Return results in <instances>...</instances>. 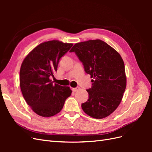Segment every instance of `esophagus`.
Listing matches in <instances>:
<instances>
[{"label":"esophagus","mask_w":152,"mask_h":152,"mask_svg":"<svg viewBox=\"0 0 152 152\" xmlns=\"http://www.w3.org/2000/svg\"><path fill=\"white\" fill-rule=\"evenodd\" d=\"M80 89V87H74V88H72V91L73 92H76L77 91H79Z\"/></svg>","instance_id":"obj_1"}]
</instances>
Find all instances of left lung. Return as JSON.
<instances>
[{"instance_id":"left-lung-1","label":"left lung","mask_w":152,"mask_h":152,"mask_svg":"<svg viewBox=\"0 0 152 152\" xmlns=\"http://www.w3.org/2000/svg\"><path fill=\"white\" fill-rule=\"evenodd\" d=\"M74 52L91 75V88L87 89L89 99L82 103L84 112L94 118H103L113 113L121 102L126 87L125 66L121 55L99 39L77 43Z\"/></svg>"}]
</instances>
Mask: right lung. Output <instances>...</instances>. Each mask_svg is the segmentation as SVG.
<instances>
[{
  "instance_id": "obj_1",
  "label": "right lung",
  "mask_w": 152,
  "mask_h": 152,
  "mask_svg": "<svg viewBox=\"0 0 152 152\" xmlns=\"http://www.w3.org/2000/svg\"><path fill=\"white\" fill-rule=\"evenodd\" d=\"M72 45L58 40L41 43L21 64L20 84L22 94L32 110L40 116L49 117L58 113L72 94L70 87L53 84L49 77H54L59 59Z\"/></svg>"
}]
</instances>
